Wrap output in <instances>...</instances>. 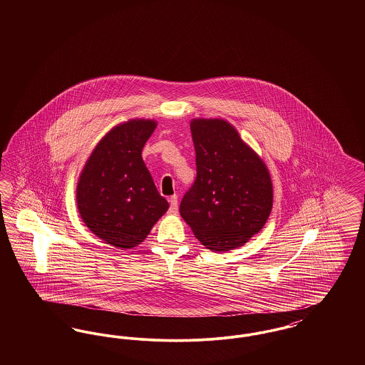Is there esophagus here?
I'll list each match as a JSON object with an SVG mask.
<instances>
[{
  "label": "esophagus",
  "mask_w": 365,
  "mask_h": 365,
  "mask_svg": "<svg viewBox=\"0 0 365 365\" xmlns=\"http://www.w3.org/2000/svg\"><path fill=\"white\" fill-rule=\"evenodd\" d=\"M170 213L176 215L178 213V195L170 197Z\"/></svg>",
  "instance_id": "esophagus-1"
}]
</instances>
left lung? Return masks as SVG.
Segmentation results:
<instances>
[{"instance_id": "1", "label": "left lung", "mask_w": 365, "mask_h": 365, "mask_svg": "<svg viewBox=\"0 0 365 365\" xmlns=\"http://www.w3.org/2000/svg\"><path fill=\"white\" fill-rule=\"evenodd\" d=\"M197 178L180 202V216L209 250L247 242L268 220L272 182L267 165L223 119H192Z\"/></svg>"}]
</instances>
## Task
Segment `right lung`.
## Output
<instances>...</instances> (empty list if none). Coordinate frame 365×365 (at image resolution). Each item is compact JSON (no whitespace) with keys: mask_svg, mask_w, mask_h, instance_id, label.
Masks as SVG:
<instances>
[{"mask_svg":"<svg viewBox=\"0 0 365 365\" xmlns=\"http://www.w3.org/2000/svg\"><path fill=\"white\" fill-rule=\"evenodd\" d=\"M156 125L145 119L118 124L97 143L79 176L76 204L82 220L119 249L143 242L170 207L140 155Z\"/></svg>","mask_w":365,"mask_h":365,"instance_id":"1","label":"right lung"}]
</instances>
